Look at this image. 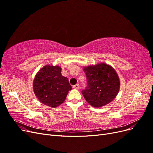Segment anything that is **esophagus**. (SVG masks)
<instances>
[{
  "instance_id": "34e87169",
  "label": "esophagus",
  "mask_w": 153,
  "mask_h": 153,
  "mask_svg": "<svg viewBox=\"0 0 153 153\" xmlns=\"http://www.w3.org/2000/svg\"><path fill=\"white\" fill-rule=\"evenodd\" d=\"M73 87L75 89H80V85H79V84H76L75 85H73Z\"/></svg>"
}]
</instances>
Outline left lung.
I'll return each instance as SVG.
<instances>
[{
  "label": "left lung",
  "mask_w": 153,
  "mask_h": 153,
  "mask_svg": "<svg viewBox=\"0 0 153 153\" xmlns=\"http://www.w3.org/2000/svg\"><path fill=\"white\" fill-rule=\"evenodd\" d=\"M87 86L82 93L88 103L100 108L110 103L120 89V80L116 71L104 62L83 68Z\"/></svg>",
  "instance_id": "left-lung-1"
}]
</instances>
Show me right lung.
Instances as JSON below:
<instances>
[{"label": "right lung", "instance_id": "obj_1", "mask_svg": "<svg viewBox=\"0 0 153 153\" xmlns=\"http://www.w3.org/2000/svg\"><path fill=\"white\" fill-rule=\"evenodd\" d=\"M59 66L46 65L39 69L33 80V91L41 103L55 108L64 103L72 89L68 78Z\"/></svg>", "mask_w": 153, "mask_h": 153}]
</instances>
